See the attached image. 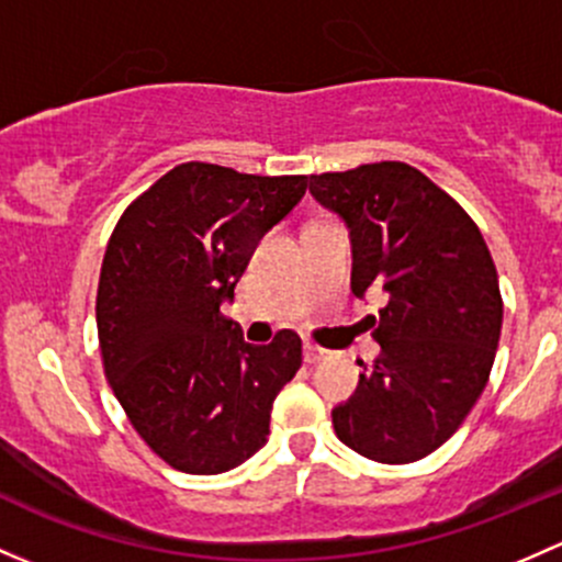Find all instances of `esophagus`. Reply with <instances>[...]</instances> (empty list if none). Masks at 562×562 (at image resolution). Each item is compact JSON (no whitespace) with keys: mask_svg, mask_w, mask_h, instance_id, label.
I'll return each instance as SVG.
<instances>
[{"mask_svg":"<svg viewBox=\"0 0 562 562\" xmlns=\"http://www.w3.org/2000/svg\"><path fill=\"white\" fill-rule=\"evenodd\" d=\"M323 358H326V350H323V347L312 345V341H304V363L315 366V363H321Z\"/></svg>","mask_w":562,"mask_h":562,"instance_id":"34e87169","label":"esophagus"}]
</instances>
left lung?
Returning a JSON list of instances; mask_svg holds the SVG:
<instances>
[{
  "label": "left lung",
  "mask_w": 562,
  "mask_h": 562,
  "mask_svg": "<svg viewBox=\"0 0 562 562\" xmlns=\"http://www.w3.org/2000/svg\"><path fill=\"white\" fill-rule=\"evenodd\" d=\"M310 191L350 228L352 293L385 299L366 317L382 352L334 409V430L376 463H415L490 380L504 321L493 256L469 212L404 161L310 175Z\"/></svg>",
  "instance_id": "obj_1"
}]
</instances>
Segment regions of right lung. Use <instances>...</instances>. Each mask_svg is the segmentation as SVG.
<instances>
[{"label":"right lung","mask_w":562,"mask_h":562,"mask_svg":"<svg viewBox=\"0 0 562 562\" xmlns=\"http://www.w3.org/2000/svg\"><path fill=\"white\" fill-rule=\"evenodd\" d=\"M310 177L188 161L123 210L99 274L104 376L139 439L186 474H223L269 439L271 404L301 369L296 330L247 345L221 312L258 239Z\"/></svg>","instance_id":"1"}]
</instances>
